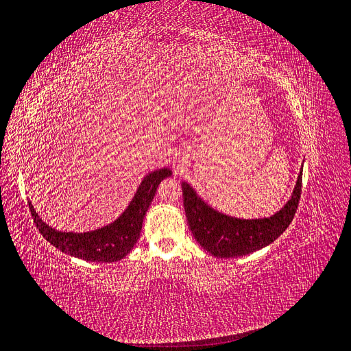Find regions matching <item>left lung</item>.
<instances>
[{"mask_svg":"<svg viewBox=\"0 0 351 351\" xmlns=\"http://www.w3.org/2000/svg\"><path fill=\"white\" fill-rule=\"evenodd\" d=\"M301 189L302 171L291 199L280 211L269 218L240 219L213 210L186 182H182L184 206L191 232L204 250L221 258L250 254L274 243L292 223Z\"/></svg>","mask_w":351,"mask_h":351,"instance_id":"left-lung-1","label":"left lung"}]
</instances>
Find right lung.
I'll use <instances>...</instances> for the list:
<instances>
[{"label": "right lung", "instance_id": "obj_1", "mask_svg": "<svg viewBox=\"0 0 351 351\" xmlns=\"http://www.w3.org/2000/svg\"><path fill=\"white\" fill-rule=\"evenodd\" d=\"M171 169L163 167L149 173L136 192L127 210L110 226L89 232H62L45 224L37 217L33 205L29 202L34 224L40 234L60 252L82 258L86 262H117L125 257L137 243L149 205L153 201L159 184L171 176Z\"/></svg>", "mask_w": 351, "mask_h": 351}]
</instances>
